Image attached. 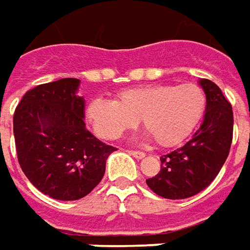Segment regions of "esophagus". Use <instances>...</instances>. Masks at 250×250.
Wrapping results in <instances>:
<instances>
[{"mask_svg":"<svg viewBox=\"0 0 250 250\" xmlns=\"http://www.w3.org/2000/svg\"><path fill=\"white\" fill-rule=\"evenodd\" d=\"M128 153H129L130 156H133V157H136V159H143L146 154L143 153V151H140V150H126Z\"/></svg>","mask_w":250,"mask_h":250,"instance_id":"esophagus-1","label":"esophagus"}]
</instances>
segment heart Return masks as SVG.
<instances>
[{"mask_svg": "<svg viewBox=\"0 0 250 250\" xmlns=\"http://www.w3.org/2000/svg\"><path fill=\"white\" fill-rule=\"evenodd\" d=\"M206 107V93L196 83L143 84L120 90L115 100L93 99L86 115L103 139H118L142 120L156 145L174 147L196 129Z\"/></svg>", "mask_w": 250, "mask_h": 250, "instance_id": "heart-1", "label": "heart"}]
</instances>
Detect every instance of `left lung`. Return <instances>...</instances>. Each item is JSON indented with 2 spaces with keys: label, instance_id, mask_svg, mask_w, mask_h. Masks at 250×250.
<instances>
[{
  "label": "left lung",
  "instance_id": "1",
  "mask_svg": "<svg viewBox=\"0 0 250 250\" xmlns=\"http://www.w3.org/2000/svg\"><path fill=\"white\" fill-rule=\"evenodd\" d=\"M206 93L205 120L190 140L161 156V169L146 179L147 187L166 199H187L206 189L217 177L229 154L234 130V114L216 83L202 79Z\"/></svg>",
  "mask_w": 250,
  "mask_h": 250
}]
</instances>
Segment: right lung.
I'll return each instance as SVG.
<instances>
[{"label":"right lung","instance_id":"add662e5","mask_svg":"<svg viewBox=\"0 0 250 250\" xmlns=\"http://www.w3.org/2000/svg\"><path fill=\"white\" fill-rule=\"evenodd\" d=\"M78 86L73 78L39 84L24 93L14 114L19 166L34 187L57 200L89 195L117 150L87 130Z\"/></svg>","mask_w":250,"mask_h":250}]
</instances>
